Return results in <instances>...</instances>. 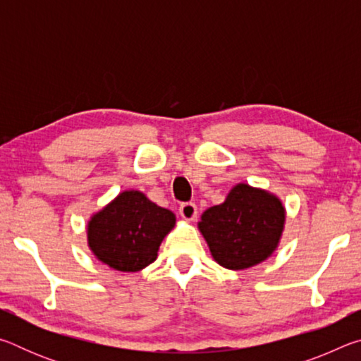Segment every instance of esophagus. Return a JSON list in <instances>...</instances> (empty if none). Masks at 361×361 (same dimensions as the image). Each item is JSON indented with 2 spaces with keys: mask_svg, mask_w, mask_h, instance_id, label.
Wrapping results in <instances>:
<instances>
[{
  "mask_svg": "<svg viewBox=\"0 0 361 361\" xmlns=\"http://www.w3.org/2000/svg\"><path fill=\"white\" fill-rule=\"evenodd\" d=\"M180 215L188 219V221H192V219L197 216V205L192 202H185L180 205Z\"/></svg>",
  "mask_w": 361,
  "mask_h": 361,
  "instance_id": "obj_1",
  "label": "esophagus"
}]
</instances>
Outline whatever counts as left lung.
Returning <instances> with one entry per match:
<instances>
[{
	"instance_id": "obj_1",
	"label": "left lung",
	"mask_w": 361,
	"mask_h": 361,
	"mask_svg": "<svg viewBox=\"0 0 361 361\" xmlns=\"http://www.w3.org/2000/svg\"><path fill=\"white\" fill-rule=\"evenodd\" d=\"M283 224L285 209L276 195L240 183L223 204L202 213L199 229L218 264L239 271L274 253Z\"/></svg>"
}]
</instances>
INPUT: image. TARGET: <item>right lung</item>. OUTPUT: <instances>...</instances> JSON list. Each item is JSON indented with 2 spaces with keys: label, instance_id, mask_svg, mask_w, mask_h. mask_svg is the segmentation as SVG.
I'll use <instances>...</instances> for the list:
<instances>
[{
  "label": "right lung",
  "instance_id": "right-lung-1",
  "mask_svg": "<svg viewBox=\"0 0 361 361\" xmlns=\"http://www.w3.org/2000/svg\"><path fill=\"white\" fill-rule=\"evenodd\" d=\"M175 215L140 191H124L90 218L87 240L94 255L121 272H137L157 258L175 226Z\"/></svg>",
  "mask_w": 361,
  "mask_h": 361
}]
</instances>
